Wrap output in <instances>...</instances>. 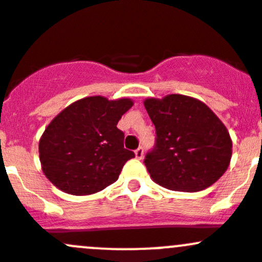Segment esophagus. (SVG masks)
<instances>
[{
	"mask_svg": "<svg viewBox=\"0 0 262 262\" xmlns=\"http://www.w3.org/2000/svg\"><path fill=\"white\" fill-rule=\"evenodd\" d=\"M134 153H136V157L138 158V160H142V158H143V155H144V149H143V147L137 148V149L134 150Z\"/></svg>",
	"mask_w": 262,
	"mask_h": 262,
	"instance_id": "obj_1",
	"label": "esophagus"
}]
</instances>
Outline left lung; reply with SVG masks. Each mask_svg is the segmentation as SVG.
<instances>
[{
    "label": "left lung",
    "mask_w": 262,
    "mask_h": 262,
    "mask_svg": "<svg viewBox=\"0 0 262 262\" xmlns=\"http://www.w3.org/2000/svg\"><path fill=\"white\" fill-rule=\"evenodd\" d=\"M144 106L156 128L155 147L144 158L156 184L170 190H204L228 168L232 141L212 110L192 97L168 95L147 99Z\"/></svg>",
    "instance_id": "left-lung-1"
}]
</instances>
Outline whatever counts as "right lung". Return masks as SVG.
Wrapping results in <instances>:
<instances>
[{
	"label": "right lung",
	"instance_id": "add662e5",
	"mask_svg": "<svg viewBox=\"0 0 262 262\" xmlns=\"http://www.w3.org/2000/svg\"><path fill=\"white\" fill-rule=\"evenodd\" d=\"M133 106L129 99L84 97L59 113L39 142L41 168L53 185L72 195L101 191L118 180L134 152L124 148L116 124Z\"/></svg>",
	"mask_w": 262,
	"mask_h": 262
}]
</instances>
